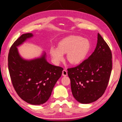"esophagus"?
Here are the masks:
<instances>
[{"mask_svg":"<svg viewBox=\"0 0 122 122\" xmlns=\"http://www.w3.org/2000/svg\"><path fill=\"white\" fill-rule=\"evenodd\" d=\"M62 75L63 76H66L67 75V71L66 70H65V69L63 70L62 71Z\"/></svg>","mask_w":122,"mask_h":122,"instance_id":"34e87169","label":"esophagus"}]
</instances>
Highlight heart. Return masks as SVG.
<instances>
[{"label":"heart","instance_id":"1","mask_svg":"<svg viewBox=\"0 0 122 122\" xmlns=\"http://www.w3.org/2000/svg\"><path fill=\"white\" fill-rule=\"evenodd\" d=\"M91 49V43L86 38L78 36H70L63 38L58 44V47H51L50 54L56 64L64 59L67 54V60L72 65H78L86 59Z\"/></svg>","mask_w":122,"mask_h":122}]
</instances>
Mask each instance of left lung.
I'll return each mask as SVG.
<instances>
[{
	"mask_svg": "<svg viewBox=\"0 0 122 122\" xmlns=\"http://www.w3.org/2000/svg\"><path fill=\"white\" fill-rule=\"evenodd\" d=\"M112 65L110 48L98 33L93 53L78 66L67 69L75 99L81 104H89L101 97L109 81Z\"/></svg>",
	"mask_w": 122,
	"mask_h": 122,
	"instance_id": "1",
	"label": "left lung"
}]
</instances>
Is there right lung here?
I'll return each mask as SVG.
<instances>
[{
    "mask_svg": "<svg viewBox=\"0 0 122 122\" xmlns=\"http://www.w3.org/2000/svg\"><path fill=\"white\" fill-rule=\"evenodd\" d=\"M32 36L31 33L23 34L13 43L8 67L13 87L21 99L32 105H41L49 99L63 69L48 63L44 52L40 57L29 60L20 56L17 47Z\"/></svg>",
    "mask_w": 122,
    "mask_h": 122,
    "instance_id": "1",
    "label": "right lung"
}]
</instances>
